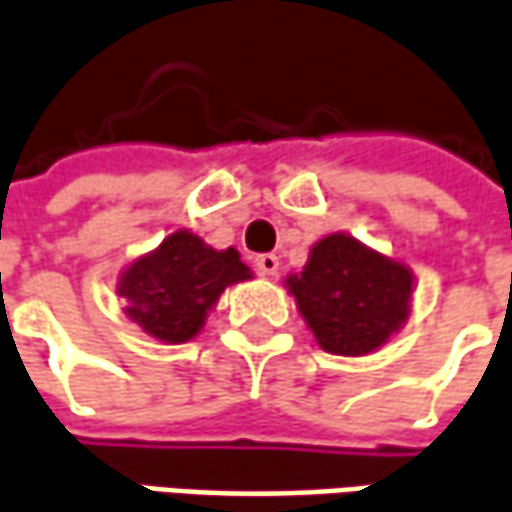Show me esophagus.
<instances>
[{
    "mask_svg": "<svg viewBox=\"0 0 512 512\" xmlns=\"http://www.w3.org/2000/svg\"><path fill=\"white\" fill-rule=\"evenodd\" d=\"M257 271L263 274V277H274L277 271H280V257L277 255H260L255 260Z\"/></svg>",
    "mask_w": 512,
    "mask_h": 512,
    "instance_id": "34e87169",
    "label": "esophagus"
}]
</instances>
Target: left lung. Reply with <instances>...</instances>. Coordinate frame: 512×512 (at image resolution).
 I'll return each instance as SVG.
<instances>
[{
  "label": "left lung",
  "mask_w": 512,
  "mask_h": 512,
  "mask_svg": "<svg viewBox=\"0 0 512 512\" xmlns=\"http://www.w3.org/2000/svg\"><path fill=\"white\" fill-rule=\"evenodd\" d=\"M285 288L325 353L370 356L406 325L415 274L398 257L330 232L311 246L300 274L285 277Z\"/></svg>",
  "instance_id": "1"
}]
</instances>
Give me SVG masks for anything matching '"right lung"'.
I'll return each instance as SVG.
<instances>
[{
    "instance_id": "right-lung-1",
    "label": "right lung",
    "mask_w": 512,
    "mask_h": 512,
    "mask_svg": "<svg viewBox=\"0 0 512 512\" xmlns=\"http://www.w3.org/2000/svg\"><path fill=\"white\" fill-rule=\"evenodd\" d=\"M252 280L235 246L212 249L196 232L176 229L117 277L123 314L162 344L196 339L229 285Z\"/></svg>"
}]
</instances>
